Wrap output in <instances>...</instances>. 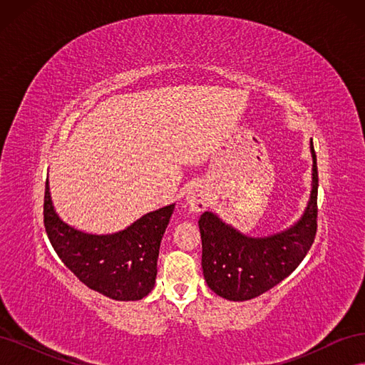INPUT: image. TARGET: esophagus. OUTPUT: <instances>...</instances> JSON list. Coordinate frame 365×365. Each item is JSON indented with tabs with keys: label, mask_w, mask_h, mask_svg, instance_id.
<instances>
[{
	"label": "esophagus",
	"mask_w": 365,
	"mask_h": 365,
	"mask_svg": "<svg viewBox=\"0 0 365 365\" xmlns=\"http://www.w3.org/2000/svg\"><path fill=\"white\" fill-rule=\"evenodd\" d=\"M185 204L195 213L204 212V210L210 204V195L205 190V187H202V185L192 187V189L185 195Z\"/></svg>",
	"instance_id": "esophagus-1"
}]
</instances>
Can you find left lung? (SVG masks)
<instances>
[{
    "label": "left lung",
    "mask_w": 365,
    "mask_h": 365,
    "mask_svg": "<svg viewBox=\"0 0 365 365\" xmlns=\"http://www.w3.org/2000/svg\"><path fill=\"white\" fill-rule=\"evenodd\" d=\"M311 195L302 216L279 233L254 237L224 222L216 213L200 219L204 279L219 297L245 302L279 284L302 263L317 233L318 172L314 143Z\"/></svg>",
    "instance_id": "8db88e82"
}]
</instances>
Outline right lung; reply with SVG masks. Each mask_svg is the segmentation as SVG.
<instances>
[{
	"label": "right lung",
	"instance_id": "1",
	"mask_svg": "<svg viewBox=\"0 0 365 365\" xmlns=\"http://www.w3.org/2000/svg\"><path fill=\"white\" fill-rule=\"evenodd\" d=\"M173 208L153 210L115 233H86L58 215L47 180L43 224L65 267L88 288L117 302H137L155 286L160 244Z\"/></svg>",
	"mask_w": 365,
	"mask_h": 365
}]
</instances>
